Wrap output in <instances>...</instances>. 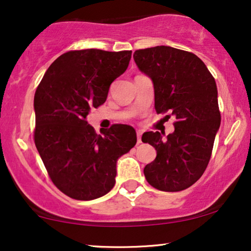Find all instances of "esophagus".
Returning <instances> with one entry per match:
<instances>
[{
  "label": "esophagus",
  "mask_w": 251,
  "mask_h": 251,
  "mask_svg": "<svg viewBox=\"0 0 251 251\" xmlns=\"http://www.w3.org/2000/svg\"><path fill=\"white\" fill-rule=\"evenodd\" d=\"M137 142L138 144L142 143V131H137Z\"/></svg>",
  "instance_id": "esophagus-1"
}]
</instances>
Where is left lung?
I'll return each instance as SVG.
<instances>
[{
  "mask_svg": "<svg viewBox=\"0 0 251 251\" xmlns=\"http://www.w3.org/2000/svg\"><path fill=\"white\" fill-rule=\"evenodd\" d=\"M139 71L153 82L157 114L174 116L175 131H149L142 137L156 151L153 162L144 168L146 180L164 192L192 186L207 168L216 133L221 126L215 78L194 53L157 46L136 50Z\"/></svg>",
  "mask_w": 251,
  "mask_h": 251,
  "instance_id": "1",
  "label": "left lung"
}]
</instances>
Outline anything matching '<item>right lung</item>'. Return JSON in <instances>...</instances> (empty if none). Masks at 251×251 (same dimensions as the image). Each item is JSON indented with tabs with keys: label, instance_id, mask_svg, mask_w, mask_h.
Returning a JSON list of instances; mask_svg holds the SVG:
<instances>
[{
	"label": "right lung",
	"instance_id": "1",
	"mask_svg": "<svg viewBox=\"0 0 251 251\" xmlns=\"http://www.w3.org/2000/svg\"><path fill=\"white\" fill-rule=\"evenodd\" d=\"M130 59L131 51H68L50 65L36 89L35 146L53 184L75 200L107 194L119 157L137 143L132 126L114 125L97 135L87 121Z\"/></svg>",
	"mask_w": 251,
	"mask_h": 251
}]
</instances>
